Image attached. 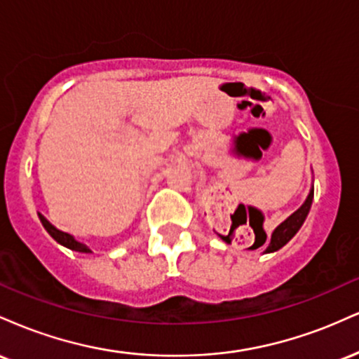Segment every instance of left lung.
<instances>
[{"mask_svg":"<svg viewBox=\"0 0 359 359\" xmlns=\"http://www.w3.org/2000/svg\"><path fill=\"white\" fill-rule=\"evenodd\" d=\"M312 199H314V189H312L311 194H309L306 203L300 205L297 211L292 214V216H288L287 219L283 221L273 233H271V240L265 250L266 253H271V251L280 250L283 245H287V243L294 238V234L299 231L300 226H302L304 221H306L309 209H311V205H312ZM265 241H266V238H265Z\"/></svg>","mask_w":359,"mask_h":359,"instance_id":"8db88e82","label":"left lung"}]
</instances>
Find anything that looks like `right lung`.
Wrapping results in <instances>:
<instances>
[{"label": "right lung", "instance_id": "right-lung-1", "mask_svg": "<svg viewBox=\"0 0 359 359\" xmlns=\"http://www.w3.org/2000/svg\"><path fill=\"white\" fill-rule=\"evenodd\" d=\"M39 217H40V221H42L43 228L47 229V233L50 234V236H52L53 240H55L57 243H60L62 246H65V248L74 250V251H81V253H89L90 250L88 248V246L82 245V243L74 240L71 234H67V233H64V231H59V229H57V228H53V226H52L50 222H48L47 219H45L42 214H39Z\"/></svg>", "mask_w": 359, "mask_h": 359}]
</instances>
